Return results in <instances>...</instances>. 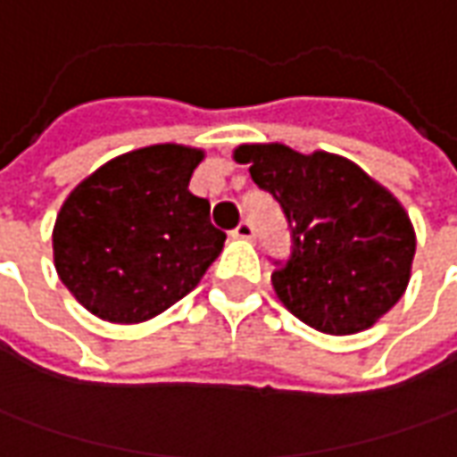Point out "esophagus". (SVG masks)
<instances>
[{
	"instance_id": "obj_1",
	"label": "esophagus",
	"mask_w": 457,
	"mask_h": 457,
	"mask_svg": "<svg viewBox=\"0 0 457 457\" xmlns=\"http://www.w3.org/2000/svg\"><path fill=\"white\" fill-rule=\"evenodd\" d=\"M232 237H237V240H253V237H255V228H253V222H250V220H243L237 228L232 229Z\"/></svg>"
}]
</instances>
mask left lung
I'll return each instance as SVG.
<instances>
[{
  "label": "left lung",
  "mask_w": 457,
  "mask_h": 457,
  "mask_svg": "<svg viewBox=\"0 0 457 457\" xmlns=\"http://www.w3.org/2000/svg\"><path fill=\"white\" fill-rule=\"evenodd\" d=\"M291 225V255L276 260L273 288L311 328L346 337L370 328L402 298L415 229L382 184L344 156L298 154L283 144L235 151Z\"/></svg>",
  "instance_id": "1"
}]
</instances>
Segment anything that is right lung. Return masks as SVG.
Returning <instances> with one entry per match:
<instances>
[{
  "instance_id": "obj_1",
  "label": "right lung",
  "mask_w": 457,
  "mask_h": 457,
  "mask_svg": "<svg viewBox=\"0 0 457 457\" xmlns=\"http://www.w3.org/2000/svg\"><path fill=\"white\" fill-rule=\"evenodd\" d=\"M202 151L159 144L103 164L65 199L53 229L65 288L113 323L154 319L197 286L225 245L210 202L189 192Z\"/></svg>"
}]
</instances>
